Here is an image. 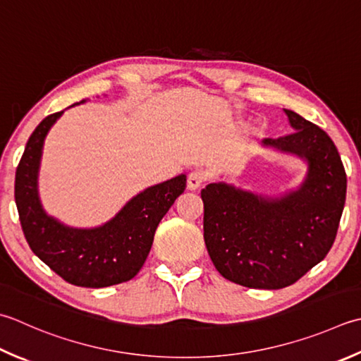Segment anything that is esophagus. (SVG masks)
<instances>
[{
    "instance_id": "esophagus-1",
    "label": "esophagus",
    "mask_w": 361,
    "mask_h": 361,
    "mask_svg": "<svg viewBox=\"0 0 361 361\" xmlns=\"http://www.w3.org/2000/svg\"><path fill=\"white\" fill-rule=\"evenodd\" d=\"M204 181H207V173L203 171H192L188 175V189L189 190H197L200 189Z\"/></svg>"
}]
</instances>
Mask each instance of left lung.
<instances>
[{
    "label": "left lung",
    "instance_id": "8db88e82",
    "mask_svg": "<svg viewBox=\"0 0 361 361\" xmlns=\"http://www.w3.org/2000/svg\"><path fill=\"white\" fill-rule=\"evenodd\" d=\"M294 133L264 147L308 161L295 192L264 199L225 183L202 190L203 238L219 274L233 283L280 289L326 258L336 238L348 178L334 140L319 126L285 109Z\"/></svg>",
    "mask_w": 361,
    "mask_h": 361
}]
</instances>
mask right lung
Segmentation results:
<instances>
[{
    "label": "right lung",
    "instance_id": "add662e5",
    "mask_svg": "<svg viewBox=\"0 0 361 361\" xmlns=\"http://www.w3.org/2000/svg\"><path fill=\"white\" fill-rule=\"evenodd\" d=\"M61 116L62 111L42 120L27 139L18 162L16 203L21 230L35 255L68 283L84 288L123 283L144 266L158 224L185 192L186 176H175L145 189L103 227H66L45 214L37 195L42 147L48 130Z\"/></svg>",
    "mask_w": 361,
    "mask_h": 361
}]
</instances>
